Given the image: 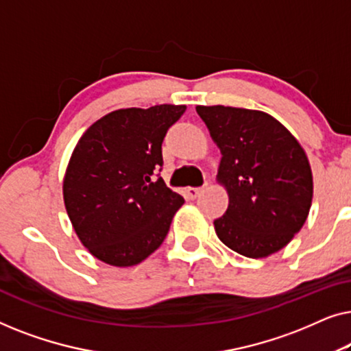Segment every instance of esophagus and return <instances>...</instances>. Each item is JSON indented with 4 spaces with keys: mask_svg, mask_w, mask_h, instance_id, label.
<instances>
[{
    "mask_svg": "<svg viewBox=\"0 0 351 351\" xmlns=\"http://www.w3.org/2000/svg\"><path fill=\"white\" fill-rule=\"evenodd\" d=\"M201 191H203V189H191V186H190V189L185 190V193H186V196H189L190 199H195L196 196L201 193Z\"/></svg>",
    "mask_w": 351,
    "mask_h": 351,
    "instance_id": "34e87169",
    "label": "esophagus"
}]
</instances>
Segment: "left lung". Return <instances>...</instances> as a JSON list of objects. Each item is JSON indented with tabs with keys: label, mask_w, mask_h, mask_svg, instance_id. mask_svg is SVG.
<instances>
[{
	"label": "left lung",
	"mask_w": 351,
	"mask_h": 351,
	"mask_svg": "<svg viewBox=\"0 0 351 351\" xmlns=\"http://www.w3.org/2000/svg\"><path fill=\"white\" fill-rule=\"evenodd\" d=\"M196 112L222 153L217 182L227 190L228 208L214 220L219 239L244 257L278 252L310 213L313 176L304 148L258 110L198 105Z\"/></svg>",
	"instance_id": "1"
}]
</instances>
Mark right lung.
<instances>
[{
  "label": "right lung",
  "instance_id": "obj_1",
  "mask_svg": "<svg viewBox=\"0 0 351 351\" xmlns=\"http://www.w3.org/2000/svg\"><path fill=\"white\" fill-rule=\"evenodd\" d=\"M185 108L114 110L76 143L64 177V203L80 241L99 261L137 265L165 241L185 199L156 172L167 129Z\"/></svg>",
  "mask_w": 351,
  "mask_h": 351
}]
</instances>
